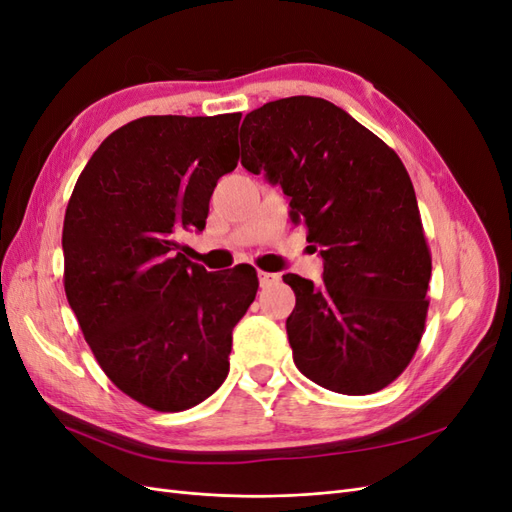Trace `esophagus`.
<instances>
[{"label":"esophagus","instance_id":"34e87169","mask_svg":"<svg viewBox=\"0 0 512 512\" xmlns=\"http://www.w3.org/2000/svg\"><path fill=\"white\" fill-rule=\"evenodd\" d=\"M258 282H260L262 288H267V286H273V284L280 282V275H277V273H267V271H258Z\"/></svg>","mask_w":512,"mask_h":512}]
</instances>
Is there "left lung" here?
Wrapping results in <instances>:
<instances>
[{
    "label": "left lung",
    "mask_w": 512,
    "mask_h": 512,
    "mask_svg": "<svg viewBox=\"0 0 512 512\" xmlns=\"http://www.w3.org/2000/svg\"><path fill=\"white\" fill-rule=\"evenodd\" d=\"M241 164L280 183L324 258L322 284L288 273L294 365L324 389L389 386L421 344L431 254L404 162L329 100L292 96L247 113Z\"/></svg>",
    "instance_id": "8db88e82"
}]
</instances>
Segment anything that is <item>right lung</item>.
<instances>
[{"label":"right lung","instance_id":"1","mask_svg":"<svg viewBox=\"0 0 512 512\" xmlns=\"http://www.w3.org/2000/svg\"><path fill=\"white\" fill-rule=\"evenodd\" d=\"M241 113L149 115L104 138L64 218V288L85 342L119 391L188 410L228 376L232 329L256 271L209 273L179 237L203 230L218 179L239 162Z\"/></svg>","mask_w":512,"mask_h":512}]
</instances>
